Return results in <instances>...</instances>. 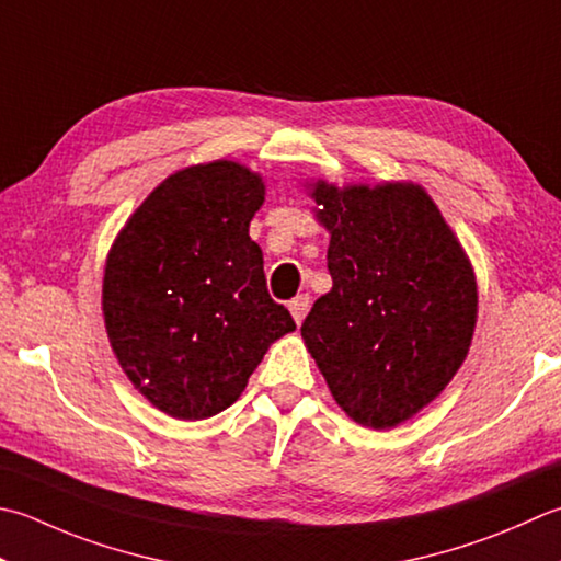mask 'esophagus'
I'll list each match as a JSON object with an SVG mask.
<instances>
[{
	"label": "esophagus",
	"mask_w": 561,
	"mask_h": 561,
	"mask_svg": "<svg viewBox=\"0 0 561 561\" xmlns=\"http://www.w3.org/2000/svg\"><path fill=\"white\" fill-rule=\"evenodd\" d=\"M309 306H311L309 294H301V296H296V299H291V301H289V311H291V316H294V321H296V323H301V321H304L306 313H309Z\"/></svg>",
	"instance_id": "obj_1"
}]
</instances>
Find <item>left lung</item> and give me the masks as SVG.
Wrapping results in <instances>:
<instances>
[{"instance_id":"1","label":"left lung","mask_w":561,"mask_h":561,"mask_svg":"<svg viewBox=\"0 0 561 561\" xmlns=\"http://www.w3.org/2000/svg\"><path fill=\"white\" fill-rule=\"evenodd\" d=\"M331 233L333 289L301 337L350 419L375 431L409 421L457 375L477 325V279L423 186L311 184Z\"/></svg>"}]
</instances>
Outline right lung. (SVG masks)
<instances>
[{"label":"right lung","instance_id":"add662e5","mask_svg":"<svg viewBox=\"0 0 561 561\" xmlns=\"http://www.w3.org/2000/svg\"><path fill=\"white\" fill-rule=\"evenodd\" d=\"M262 202L265 182L245 164H192L150 192L108 250V343L134 387L172 419L226 411L274 340L296 331L248 236Z\"/></svg>","mask_w":561,"mask_h":561}]
</instances>
